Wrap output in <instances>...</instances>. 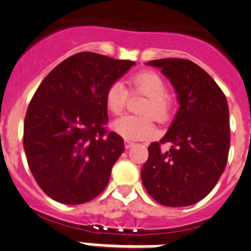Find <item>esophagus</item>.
<instances>
[{
  "label": "esophagus",
  "instance_id": "obj_1",
  "mask_svg": "<svg viewBox=\"0 0 251 251\" xmlns=\"http://www.w3.org/2000/svg\"><path fill=\"white\" fill-rule=\"evenodd\" d=\"M131 147H134V143L130 140H125V148L126 149H130Z\"/></svg>",
  "mask_w": 251,
  "mask_h": 251
}]
</instances>
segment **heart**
<instances>
[{
  "label": "heart",
  "instance_id": "b5f03b06",
  "mask_svg": "<svg viewBox=\"0 0 251 251\" xmlns=\"http://www.w3.org/2000/svg\"><path fill=\"white\" fill-rule=\"evenodd\" d=\"M128 86L131 92L141 93L147 96L139 112L141 116L126 115L113 123V130L127 140H143L151 136L154 132V123H167L172 116L173 102L165 93L163 78L151 71H143L135 73L128 79ZM128 92L121 82L116 80L110 84L104 95V103L111 113L121 115L127 103Z\"/></svg>",
  "mask_w": 251,
  "mask_h": 251
}]
</instances>
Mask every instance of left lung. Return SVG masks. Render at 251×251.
<instances>
[{"label":"left lung","mask_w":251,"mask_h":251,"mask_svg":"<svg viewBox=\"0 0 251 251\" xmlns=\"http://www.w3.org/2000/svg\"><path fill=\"white\" fill-rule=\"evenodd\" d=\"M162 69L177 91L180 107L162 140L148 148L141 180L151 198L168 207L201 201L216 186L227 163L230 123L226 97L206 71L179 58L148 63ZM171 149L162 151V143Z\"/></svg>","instance_id":"left-lung-1"}]
</instances>
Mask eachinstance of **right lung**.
Here are the masks:
<instances>
[{
  "mask_svg": "<svg viewBox=\"0 0 251 251\" xmlns=\"http://www.w3.org/2000/svg\"><path fill=\"white\" fill-rule=\"evenodd\" d=\"M134 64L82 51L56 65L32 96L24 149L35 180L54 201L84 203L107 186L125 147L106 128L104 95Z\"/></svg>",
  "mask_w": 251,
  "mask_h": 251,
  "instance_id": "add662e5",
  "label": "right lung"
}]
</instances>
